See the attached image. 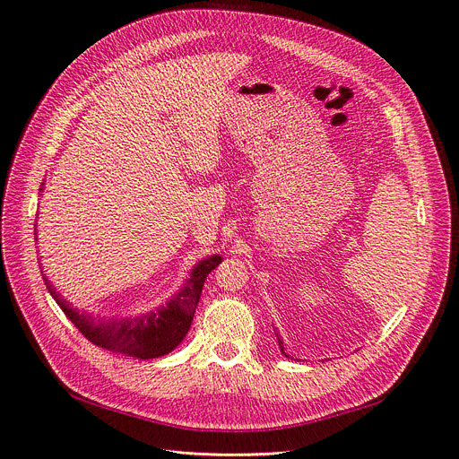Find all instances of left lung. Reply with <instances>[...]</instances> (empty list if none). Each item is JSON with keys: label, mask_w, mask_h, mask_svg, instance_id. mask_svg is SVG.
Returning <instances> with one entry per match:
<instances>
[{"label": "left lung", "mask_w": 459, "mask_h": 459, "mask_svg": "<svg viewBox=\"0 0 459 459\" xmlns=\"http://www.w3.org/2000/svg\"><path fill=\"white\" fill-rule=\"evenodd\" d=\"M279 347H281V352H282L286 358H291V356H290V354L284 351V343H282V340H281V338H279Z\"/></svg>", "instance_id": "left-lung-1"}]
</instances>
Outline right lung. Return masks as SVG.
<instances>
[{"mask_svg": "<svg viewBox=\"0 0 459 459\" xmlns=\"http://www.w3.org/2000/svg\"><path fill=\"white\" fill-rule=\"evenodd\" d=\"M42 192V188H40ZM221 264L220 255L199 260L190 271V279L166 304L134 317H94L74 308L53 284L44 277L46 288L66 317L79 328L84 338L101 349L127 354L138 359H152L169 354L192 326L203 284L212 269Z\"/></svg>", "mask_w": 459, "mask_h": 459, "instance_id": "obj_1", "label": "right lung"}]
</instances>
